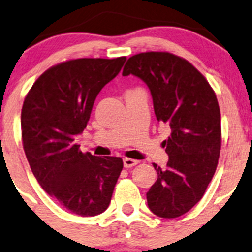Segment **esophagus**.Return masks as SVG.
I'll return each instance as SVG.
<instances>
[{"label": "esophagus", "instance_id": "34e87169", "mask_svg": "<svg viewBox=\"0 0 252 252\" xmlns=\"http://www.w3.org/2000/svg\"><path fill=\"white\" fill-rule=\"evenodd\" d=\"M138 163H139V161H136V159H133V158H124L123 159V164L126 168H131V167L136 166Z\"/></svg>", "mask_w": 252, "mask_h": 252}]
</instances>
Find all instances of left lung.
Returning <instances> with one entry per match:
<instances>
[{
    "mask_svg": "<svg viewBox=\"0 0 252 252\" xmlns=\"http://www.w3.org/2000/svg\"><path fill=\"white\" fill-rule=\"evenodd\" d=\"M149 86L155 114L172 133L163 141L169 159L147 191L149 208L162 218H177L204 196L218 164L222 141L220 111L206 78L190 62L169 52H142L126 61Z\"/></svg>",
    "mask_w": 252,
    "mask_h": 252,
    "instance_id": "obj_1",
    "label": "left lung"
}]
</instances>
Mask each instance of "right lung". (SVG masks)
Masks as SVG:
<instances>
[{"label": "right lung", "instance_id": "obj_1", "mask_svg": "<svg viewBox=\"0 0 252 252\" xmlns=\"http://www.w3.org/2000/svg\"><path fill=\"white\" fill-rule=\"evenodd\" d=\"M126 60L58 63L36 79L23 103L22 141L32 174L52 199L81 217L107 210L123 161L84 154L75 136L86 128L96 96Z\"/></svg>", "mask_w": 252, "mask_h": 252}]
</instances>
